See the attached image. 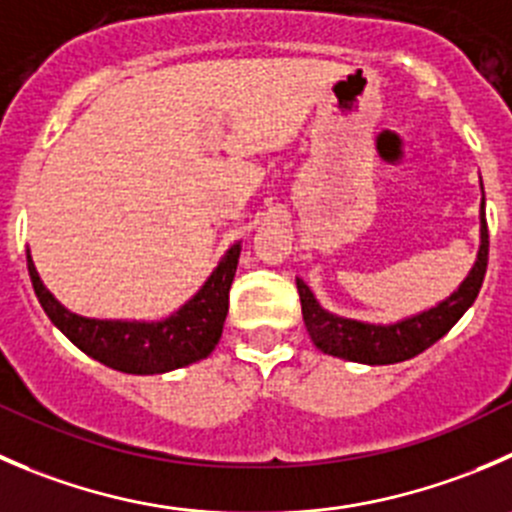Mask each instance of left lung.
<instances>
[{
    "label": "left lung",
    "mask_w": 512,
    "mask_h": 512,
    "mask_svg": "<svg viewBox=\"0 0 512 512\" xmlns=\"http://www.w3.org/2000/svg\"><path fill=\"white\" fill-rule=\"evenodd\" d=\"M488 222H485V197L480 210V250L473 270L465 277L463 285L443 300L440 305L420 312V315L400 320L395 325H370V322L347 320L332 312L322 310L320 302L310 292V287L297 277V292L302 302V320L312 342L327 355L342 357V360L365 362V365H393V362L410 360L428 350L440 340L478 297L483 285L485 270H488Z\"/></svg>",
    "instance_id": "8db88e82"
}]
</instances>
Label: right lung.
Wrapping results in <instances>:
<instances>
[{
    "label": "right lung",
    "mask_w": 512,
    "mask_h": 512,
    "mask_svg": "<svg viewBox=\"0 0 512 512\" xmlns=\"http://www.w3.org/2000/svg\"><path fill=\"white\" fill-rule=\"evenodd\" d=\"M237 260H240V245H232L202 290L182 310L162 322L79 317L54 300L52 292L39 280L29 255L27 270L39 305L79 350L112 370L130 372V375H160L202 360L215 350L230 307V285L235 280Z\"/></svg>",
    "instance_id": "right-lung-1"
}]
</instances>
